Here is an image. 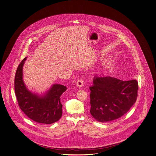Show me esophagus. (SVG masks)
<instances>
[{
  "label": "esophagus",
  "mask_w": 156,
  "mask_h": 156,
  "mask_svg": "<svg viewBox=\"0 0 156 156\" xmlns=\"http://www.w3.org/2000/svg\"><path fill=\"white\" fill-rule=\"evenodd\" d=\"M83 84V80H82V79H80V80H77L76 85H77L78 87H82Z\"/></svg>",
  "instance_id": "1"
}]
</instances>
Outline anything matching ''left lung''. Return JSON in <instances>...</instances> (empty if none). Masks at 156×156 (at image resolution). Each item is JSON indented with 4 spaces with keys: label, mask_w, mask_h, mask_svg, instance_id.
<instances>
[{
    "label": "left lung",
    "mask_w": 156,
    "mask_h": 156,
    "mask_svg": "<svg viewBox=\"0 0 156 156\" xmlns=\"http://www.w3.org/2000/svg\"><path fill=\"white\" fill-rule=\"evenodd\" d=\"M90 87V113L101 122L121 117L136 101L138 82L136 80L123 81L111 76H95Z\"/></svg>",
    "instance_id": "left-lung-1"
}]
</instances>
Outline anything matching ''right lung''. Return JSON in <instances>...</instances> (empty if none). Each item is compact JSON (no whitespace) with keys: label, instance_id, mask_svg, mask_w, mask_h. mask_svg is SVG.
<instances>
[{"label":"right lung","instance_id":"add662e5","mask_svg":"<svg viewBox=\"0 0 156 156\" xmlns=\"http://www.w3.org/2000/svg\"><path fill=\"white\" fill-rule=\"evenodd\" d=\"M26 59L27 57L20 64L15 78V91L20 108L29 118L36 122L50 125L58 121L62 113L60 96L67 88L55 84L41 96L29 91L23 80V66Z\"/></svg>","mask_w":156,"mask_h":156}]
</instances>
